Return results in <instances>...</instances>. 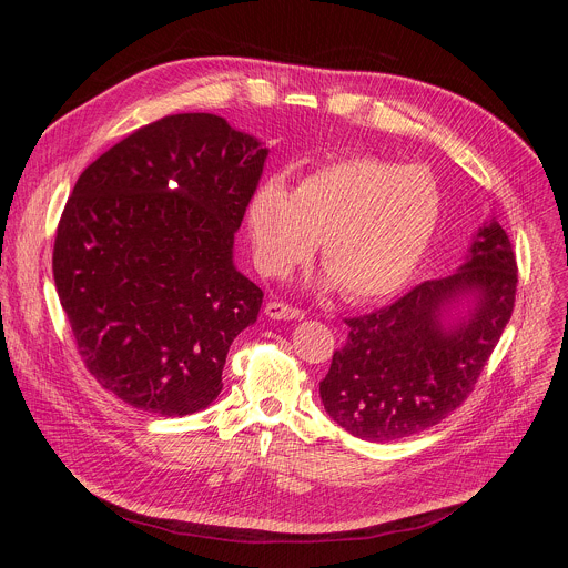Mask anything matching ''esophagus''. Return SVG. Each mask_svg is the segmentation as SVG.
Instances as JSON below:
<instances>
[{
	"mask_svg": "<svg viewBox=\"0 0 568 568\" xmlns=\"http://www.w3.org/2000/svg\"><path fill=\"white\" fill-rule=\"evenodd\" d=\"M265 314H267L270 318H276V321H292V318H301V316H303V312H301L298 307L287 305V303H283V301H270V303L265 305Z\"/></svg>",
	"mask_w": 568,
	"mask_h": 568,
	"instance_id": "esophagus-1",
	"label": "esophagus"
}]
</instances>
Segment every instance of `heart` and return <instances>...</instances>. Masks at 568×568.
I'll return each mask as SVG.
<instances>
[{"mask_svg": "<svg viewBox=\"0 0 568 568\" xmlns=\"http://www.w3.org/2000/svg\"><path fill=\"white\" fill-rule=\"evenodd\" d=\"M440 220V191L420 166L357 154L328 161L290 191L263 182L247 204L256 265L285 276L321 240L323 283L355 303L395 294L425 258Z\"/></svg>", "mask_w": 568, "mask_h": 568, "instance_id": "b5f03b06", "label": "heart"}]
</instances>
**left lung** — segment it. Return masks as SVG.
<instances>
[{"label": "left lung", "instance_id": "1", "mask_svg": "<svg viewBox=\"0 0 568 568\" xmlns=\"http://www.w3.org/2000/svg\"><path fill=\"white\" fill-rule=\"evenodd\" d=\"M517 261L508 233L485 222L458 272L416 285L395 303L346 318V346L335 351L318 395L348 434L388 443L425 432L467 399L510 321ZM467 297L458 322L448 310Z\"/></svg>", "mask_w": 568, "mask_h": 568}]
</instances>
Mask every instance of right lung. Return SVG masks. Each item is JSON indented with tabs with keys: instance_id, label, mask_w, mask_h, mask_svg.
I'll return each mask as SVG.
<instances>
[{
	"instance_id": "right-lung-1",
	"label": "right lung",
	"mask_w": 568,
	"mask_h": 568,
	"mask_svg": "<svg viewBox=\"0 0 568 568\" xmlns=\"http://www.w3.org/2000/svg\"><path fill=\"white\" fill-rule=\"evenodd\" d=\"M267 148L222 116L139 128L78 178L58 222L53 281L88 371L134 409L189 416L222 390L263 290L233 235Z\"/></svg>"
}]
</instances>
